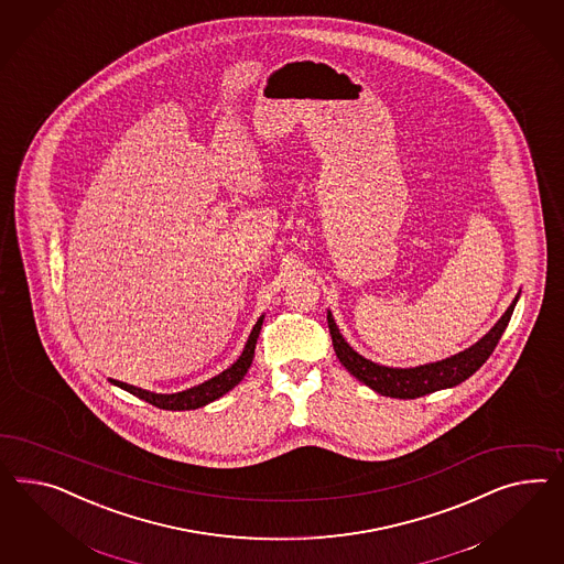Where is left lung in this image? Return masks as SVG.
I'll return each instance as SVG.
<instances>
[{"label": "left lung", "instance_id": "obj_1", "mask_svg": "<svg viewBox=\"0 0 564 564\" xmlns=\"http://www.w3.org/2000/svg\"><path fill=\"white\" fill-rule=\"evenodd\" d=\"M518 300L519 293L516 295L513 304L509 305L507 312L499 318V322L478 343H474L473 347L457 352L454 357H447V359L435 361V364H426V366L404 367L402 369V367H386L373 364L366 357H361L343 338L330 312H328V328H330V336H333L336 357L349 371L350 376L364 381L366 386H369L373 392H378L381 397L412 400V398L425 397V394L437 392V390L454 388L457 383L468 380L473 373H476L497 347L507 324L511 321V314L516 310Z\"/></svg>", "mask_w": 564, "mask_h": 564}]
</instances>
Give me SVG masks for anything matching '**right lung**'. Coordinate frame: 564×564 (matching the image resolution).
I'll use <instances>...</instances> for the list:
<instances>
[{"label": "right lung", "instance_id": "obj_1", "mask_svg": "<svg viewBox=\"0 0 564 564\" xmlns=\"http://www.w3.org/2000/svg\"><path fill=\"white\" fill-rule=\"evenodd\" d=\"M264 316H260L259 322L254 324L252 333L246 340V347H243L242 355L238 357V361L234 366L228 367L226 371H221L219 376H215L212 380L203 381L198 386H193L184 392H176V394H155V392H148V390H141L135 386H129L124 381L110 380V383L119 386L122 390H127L129 394L141 398L145 402H150L158 409H164V411H195L200 409L209 402H214L217 398L228 394L231 388H236L240 381L243 380L246 371L250 369V364L254 359V349H257V338L260 335V326H262Z\"/></svg>", "mask_w": 564, "mask_h": 564}]
</instances>
